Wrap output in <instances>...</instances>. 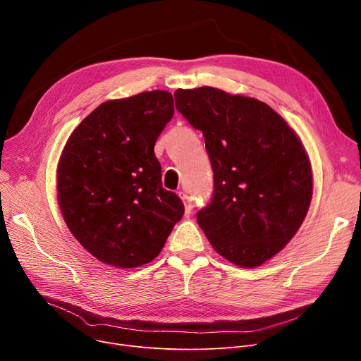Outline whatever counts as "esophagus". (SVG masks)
Segmentation results:
<instances>
[{
	"label": "esophagus",
	"mask_w": 361,
	"mask_h": 361,
	"mask_svg": "<svg viewBox=\"0 0 361 361\" xmlns=\"http://www.w3.org/2000/svg\"><path fill=\"white\" fill-rule=\"evenodd\" d=\"M178 195H180V197L183 199V202H184V207H185V215H188V214L192 212V209H193L192 202H190V197H188V196H187V193H184V192H180Z\"/></svg>",
	"instance_id": "34e87169"
}]
</instances>
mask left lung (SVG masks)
Here are the masks:
<instances>
[{"mask_svg": "<svg viewBox=\"0 0 361 361\" xmlns=\"http://www.w3.org/2000/svg\"><path fill=\"white\" fill-rule=\"evenodd\" d=\"M176 108L204 137L214 195L196 214L212 247L260 267L298 231L312 200V168L298 136L267 104L203 86L174 93Z\"/></svg>", "mask_w": 361, "mask_h": 361, "instance_id": "left-lung-1", "label": "left lung"}]
</instances>
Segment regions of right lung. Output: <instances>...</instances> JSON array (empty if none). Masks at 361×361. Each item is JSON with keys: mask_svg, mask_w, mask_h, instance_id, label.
Listing matches in <instances>:
<instances>
[{"mask_svg": "<svg viewBox=\"0 0 361 361\" xmlns=\"http://www.w3.org/2000/svg\"><path fill=\"white\" fill-rule=\"evenodd\" d=\"M174 116L173 94L152 90L101 104L73 131L56 171L71 234L98 260L137 268L155 259L183 218L162 187L155 143Z\"/></svg>", "mask_w": 361, "mask_h": 361, "instance_id": "1", "label": "right lung"}]
</instances>
